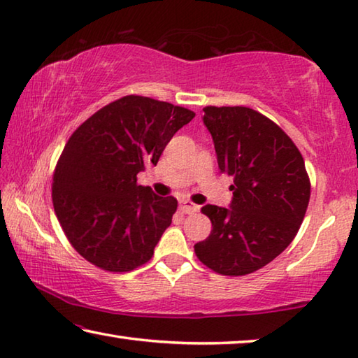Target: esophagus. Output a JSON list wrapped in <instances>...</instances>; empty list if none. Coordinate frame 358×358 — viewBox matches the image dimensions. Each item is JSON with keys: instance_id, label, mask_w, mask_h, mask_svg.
I'll return each mask as SVG.
<instances>
[{"instance_id": "obj_1", "label": "esophagus", "mask_w": 358, "mask_h": 358, "mask_svg": "<svg viewBox=\"0 0 358 358\" xmlns=\"http://www.w3.org/2000/svg\"><path fill=\"white\" fill-rule=\"evenodd\" d=\"M180 210L183 211V213H186V215H192V213H196V211H199V205L192 203L191 201H187V199H181V201H180Z\"/></svg>"}]
</instances>
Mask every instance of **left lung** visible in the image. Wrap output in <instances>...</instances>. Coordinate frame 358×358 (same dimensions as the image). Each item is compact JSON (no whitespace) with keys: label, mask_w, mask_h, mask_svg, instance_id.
<instances>
[{"label":"left lung","mask_w":358,"mask_h":358,"mask_svg":"<svg viewBox=\"0 0 358 358\" xmlns=\"http://www.w3.org/2000/svg\"><path fill=\"white\" fill-rule=\"evenodd\" d=\"M203 112L220 171L234 177V197L230 208L202 207L213 229L194 251L216 273L250 275L295 238L310 203V177L295 143L265 115L240 106Z\"/></svg>","instance_id":"left-lung-1"}]
</instances>
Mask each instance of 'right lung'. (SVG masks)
Returning <instances> with one entry per match:
<instances>
[{
	"label": "right lung",
	"instance_id": "1",
	"mask_svg": "<svg viewBox=\"0 0 358 358\" xmlns=\"http://www.w3.org/2000/svg\"><path fill=\"white\" fill-rule=\"evenodd\" d=\"M192 110L129 94L92 115L69 137L53 173L52 201L69 243L88 262L121 273L147 264L177 199L137 185Z\"/></svg>",
	"mask_w": 358,
	"mask_h": 358
}]
</instances>
